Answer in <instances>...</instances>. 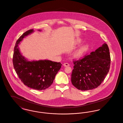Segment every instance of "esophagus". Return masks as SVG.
Listing matches in <instances>:
<instances>
[{"label": "esophagus", "instance_id": "esophagus-1", "mask_svg": "<svg viewBox=\"0 0 123 123\" xmlns=\"http://www.w3.org/2000/svg\"><path fill=\"white\" fill-rule=\"evenodd\" d=\"M63 65H64V67H67V66H69V64L68 63H64Z\"/></svg>", "mask_w": 123, "mask_h": 123}]
</instances>
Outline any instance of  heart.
<instances>
[{
	"mask_svg": "<svg viewBox=\"0 0 123 123\" xmlns=\"http://www.w3.org/2000/svg\"><path fill=\"white\" fill-rule=\"evenodd\" d=\"M87 46H83L81 47L73 53V55L75 58H78L81 56H82L83 53L87 50Z\"/></svg>",
	"mask_w": 123,
	"mask_h": 123,
	"instance_id": "b5f03b06",
	"label": "heart"
}]
</instances>
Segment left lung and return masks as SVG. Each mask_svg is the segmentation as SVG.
Returning <instances> with one entry per match:
<instances>
[{
    "label": "left lung",
    "mask_w": 123,
    "mask_h": 123,
    "mask_svg": "<svg viewBox=\"0 0 123 123\" xmlns=\"http://www.w3.org/2000/svg\"><path fill=\"white\" fill-rule=\"evenodd\" d=\"M73 62L74 65L71 81L73 86L83 91L97 88L110 69L111 58L108 47L105 43L94 52Z\"/></svg>",
    "instance_id": "8db88e82"
}]
</instances>
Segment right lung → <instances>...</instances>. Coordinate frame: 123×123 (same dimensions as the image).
I'll use <instances>...</instances> for the list:
<instances>
[{"instance_id":"obj_1","label":"right lung","mask_w":123,"mask_h":123,"mask_svg":"<svg viewBox=\"0 0 123 123\" xmlns=\"http://www.w3.org/2000/svg\"><path fill=\"white\" fill-rule=\"evenodd\" d=\"M33 32V29H30L19 38L14 47L12 60L15 70L24 84L31 88L41 90L52 85L62 64L48 60L29 61L22 55L18 44L25 36Z\"/></svg>"}]
</instances>
